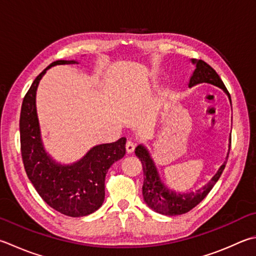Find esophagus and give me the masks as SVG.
<instances>
[{
  "label": "esophagus",
  "instance_id": "esophagus-1",
  "mask_svg": "<svg viewBox=\"0 0 256 256\" xmlns=\"http://www.w3.org/2000/svg\"><path fill=\"white\" fill-rule=\"evenodd\" d=\"M134 147H136V144H134L132 140H127L126 142V150L127 152H132L134 150Z\"/></svg>",
  "mask_w": 256,
  "mask_h": 256
}]
</instances>
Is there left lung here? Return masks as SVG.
<instances>
[{"label":"left lung","mask_w":256,"mask_h":256,"mask_svg":"<svg viewBox=\"0 0 256 256\" xmlns=\"http://www.w3.org/2000/svg\"><path fill=\"white\" fill-rule=\"evenodd\" d=\"M192 64H196V69L190 80V86L202 82H208L214 86H218L228 94L230 102L232 104L230 92L228 89H226L225 84L220 79V76L218 74V72L203 60H192ZM230 142H232V137L230 138ZM134 154H136V156L140 159V162L142 164V196L144 202H146L147 205L150 207V208L157 212V213L172 216L187 213V212L194 208L195 206L198 205L200 202L205 198L212 188H213V186L216 184V182L220 180L222 172H223L226 166V162H228V159L230 152L228 154V157H226V162L220 166L218 172H216V175L212 178L210 182H207L204 187L200 188V190L188 192H177L175 190H170V188H167L162 184L158 177L156 167L154 165L152 160L150 157H149L148 152L144 146H137Z\"/></svg>","instance_id":"left-lung-1"}]
</instances>
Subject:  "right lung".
Listing matches in <instances>:
<instances>
[{
    "mask_svg": "<svg viewBox=\"0 0 256 256\" xmlns=\"http://www.w3.org/2000/svg\"><path fill=\"white\" fill-rule=\"evenodd\" d=\"M66 64L76 61L52 62L36 76L24 96L20 114L21 155L28 180L41 198L61 214L80 218L94 213L102 205L106 174L126 154V138L98 144L74 164L58 162L44 152L36 109V88L50 66Z\"/></svg>",
    "mask_w": 256,
    "mask_h": 256,
    "instance_id": "1",
    "label": "right lung"
}]
</instances>
